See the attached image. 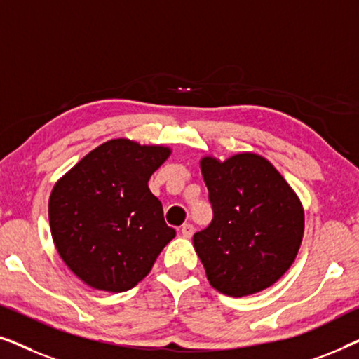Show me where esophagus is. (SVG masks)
<instances>
[{
  "label": "esophagus",
  "instance_id": "esophagus-1",
  "mask_svg": "<svg viewBox=\"0 0 359 359\" xmlns=\"http://www.w3.org/2000/svg\"><path fill=\"white\" fill-rule=\"evenodd\" d=\"M181 233H183L184 238L193 237V233H194L193 224H183V227H181Z\"/></svg>",
  "mask_w": 359,
  "mask_h": 359
}]
</instances>
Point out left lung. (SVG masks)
Returning a JSON list of instances; mask_svg holds the SVG:
<instances>
[{
	"mask_svg": "<svg viewBox=\"0 0 359 359\" xmlns=\"http://www.w3.org/2000/svg\"><path fill=\"white\" fill-rule=\"evenodd\" d=\"M201 173L214 219L193 245L210 286L232 297L273 286L291 268L304 237V208L264 156L240 151L225 160L204 155Z\"/></svg>",
	"mask_w": 359,
	"mask_h": 359,
	"instance_id": "obj_1",
	"label": "left lung"
}]
</instances>
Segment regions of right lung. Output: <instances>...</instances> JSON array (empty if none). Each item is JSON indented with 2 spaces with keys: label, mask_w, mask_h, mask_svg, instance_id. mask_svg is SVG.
Listing matches in <instances>:
<instances>
[{
  "label": "right lung",
  "mask_w": 359,
  "mask_h": 359,
  "mask_svg": "<svg viewBox=\"0 0 359 359\" xmlns=\"http://www.w3.org/2000/svg\"><path fill=\"white\" fill-rule=\"evenodd\" d=\"M171 155L166 145L111 139L96 147L53 186L48 222L63 263L97 291L137 286L175 229L149 189L150 176Z\"/></svg>",
  "instance_id": "add662e5"
}]
</instances>
